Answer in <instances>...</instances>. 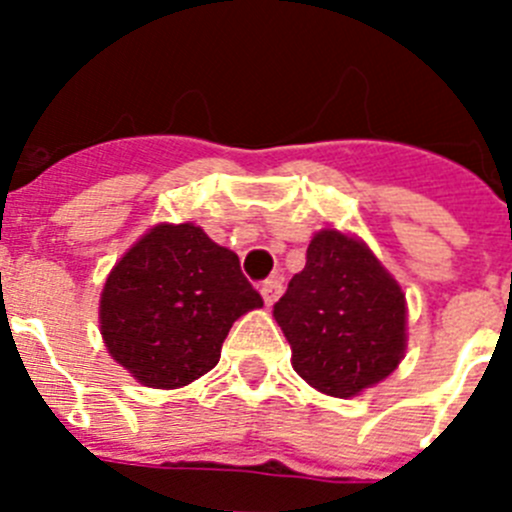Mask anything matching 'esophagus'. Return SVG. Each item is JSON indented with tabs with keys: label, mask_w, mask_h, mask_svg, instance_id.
Segmentation results:
<instances>
[{
	"label": "esophagus",
	"mask_w": 512,
	"mask_h": 512,
	"mask_svg": "<svg viewBox=\"0 0 512 512\" xmlns=\"http://www.w3.org/2000/svg\"><path fill=\"white\" fill-rule=\"evenodd\" d=\"M282 292H284V284H282V279H279V277H271V279H266L264 284H261V297H264V302L269 307L274 305L279 297H282Z\"/></svg>",
	"instance_id": "obj_1"
}]
</instances>
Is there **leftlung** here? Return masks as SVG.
Here are the masks:
<instances>
[{
  "label": "left lung",
  "instance_id": "1",
  "mask_svg": "<svg viewBox=\"0 0 512 512\" xmlns=\"http://www.w3.org/2000/svg\"><path fill=\"white\" fill-rule=\"evenodd\" d=\"M274 320L292 366L330 397H354L390 377L405 356L408 307L400 284L354 235H312L307 264L292 277Z\"/></svg>",
  "mask_w": 512,
  "mask_h": 512
}]
</instances>
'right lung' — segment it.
Wrapping results in <instances>:
<instances>
[{
  "mask_svg": "<svg viewBox=\"0 0 512 512\" xmlns=\"http://www.w3.org/2000/svg\"><path fill=\"white\" fill-rule=\"evenodd\" d=\"M261 305L230 248L194 223H161L110 271L99 328L130 377L176 390L210 372L235 320Z\"/></svg>",
  "mask_w": 512,
  "mask_h": 512,
  "instance_id": "obj_1",
  "label": "right lung"
}]
</instances>
